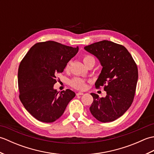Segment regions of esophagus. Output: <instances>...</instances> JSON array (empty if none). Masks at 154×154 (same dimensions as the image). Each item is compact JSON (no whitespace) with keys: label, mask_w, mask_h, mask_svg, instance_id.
Listing matches in <instances>:
<instances>
[{"label":"esophagus","mask_w":154,"mask_h":154,"mask_svg":"<svg viewBox=\"0 0 154 154\" xmlns=\"http://www.w3.org/2000/svg\"><path fill=\"white\" fill-rule=\"evenodd\" d=\"M83 93H82V92H79V93H77V94H76V95L77 96H79V95H83Z\"/></svg>","instance_id":"esophagus-1"}]
</instances>
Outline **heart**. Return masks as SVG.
Returning a JSON list of instances; mask_svg holds the SVG:
<instances>
[{
    "label": "heart",
    "mask_w": 154,
    "mask_h": 154,
    "mask_svg": "<svg viewBox=\"0 0 154 154\" xmlns=\"http://www.w3.org/2000/svg\"><path fill=\"white\" fill-rule=\"evenodd\" d=\"M83 61L86 66L90 63H95L94 58L90 55H85L83 57ZM69 68V65H67L65 67V70L67 71ZM70 85L72 87L76 89L83 90L86 87V81L80 77H74L70 81Z\"/></svg>",
    "instance_id": "b5f03b06"
}]
</instances>
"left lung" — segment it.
Listing matches in <instances>:
<instances>
[{
	"label": "left lung",
	"instance_id": "8db88e82",
	"mask_svg": "<svg viewBox=\"0 0 154 154\" xmlns=\"http://www.w3.org/2000/svg\"><path fill=\"white\" fill-rule=\"evenodd\" d=\"M85 50L100 61L103 69L95 87H103L106 92L104 98L91 93V113L100 122H112L122 116L133 102L138 78L137 65L125 47L112 42H95Z\"/></svg>",
	"mask_w": 154,
	"mask_h": 154
}]
</instances>
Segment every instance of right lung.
<instances>
[{
  "instance_id": "obj_1",
  "label": "right lung",
  "mask_w": 154,
  "mask_h": 154,
  "mask_svg": "<svg viewBox=\"0 0 154 154\" xmlns=\"http://www.w3.org/2000/svg\"><path fill=\"white\" fill-rule=\"evenodd\" d=\"M73 48L54 41L34 44L20 63L18 72L19 99L35 119L53 122L63 114L75 96L70 89L59 93L54 89L57 75L77 54Z\"/></svg>"
}]
</instances>
